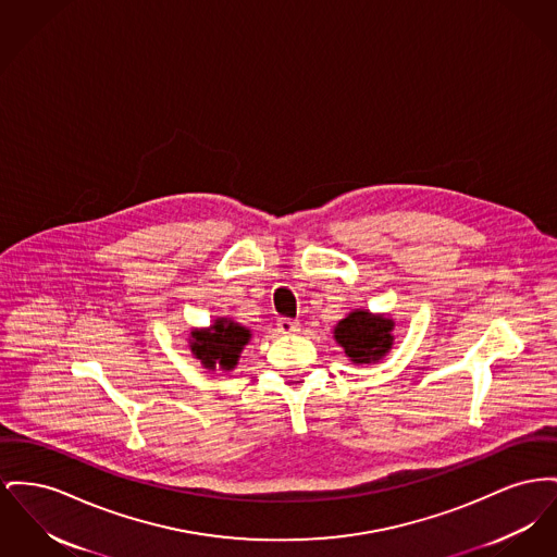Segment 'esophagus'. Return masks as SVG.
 <instances>
[{"label": "esophagus", "mask_w": 557, "mask_h": 557, "mask_svg": "<svg viewBox=\"0 0 557 557\" xmlns=\"http://www.w3.org/2000/svg\"><path fill=\"white\" fill-rule=\"evenodd\" d=\"M277 330H280L282 334H296V332H300V324L295 322V320L282 318V320H277Z\"/></svg>", "instance_id": "34e87169"}]
</instances>
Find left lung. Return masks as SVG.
<instances>
[{"instance_id": "obj_1", "label": "left lung", "mask_w": 557, "mask_h": 557, "mask_svg": "<svg viewBox=\"0 0 557 557\" xmlns=\"http://www.w3.org/2000/svg\"><path fill=\"white\" fill-rule=\"evenodd\" d=\"M393 322L389 313L354 309L334 326V341L351 363H376L393 349Z\"/></svg>"}]
</instances>
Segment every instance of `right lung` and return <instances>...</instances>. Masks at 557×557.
Instances as JSON below:
<instances>
[{"mask_svg": "<svg viewBox=\"0 0 557 557\" xmlns=\"http://www.w3.org/2000/svg\"><path fill=\"white\" fill-rule=\"evenodd\" d=\"M250 327L242 326L231 318H216L208 327H194L189 334V349L206 370L230 372L250 343Z\"/></svg>", "mask_w": 557, "mask_h": 557, "instance_id": "add662e5", "label": "right lung"}]
</instances>
